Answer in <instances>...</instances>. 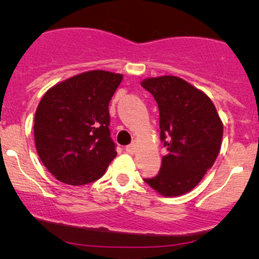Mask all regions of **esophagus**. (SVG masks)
Wrapping results in <instances>:
<instances>
[{"label":"esophagus","mask_w":259,"mask_h":259,"mask_svg":"<svg viewBox=\"0 0 259 259\" xmlns=\"http://www.w3.org/2000/svg\"><path fill=\"white\" fill-rule=\"evenodd\" d=\"M125 150H126V152L127 153H132V154H134L136 152V145L135 144H130V145H127V146L125 147Z\"/></svg>","instance_id":"1"}]
</instances>
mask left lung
Returning a JSON list of instances; mask_svg holds the SVG:
<instances>
[{
  "label": "left lung",
  "mask_w": 259,
  "mask_h": 259,
  "mask_svg": "<svg viewBox=\"0 0 259 259\" xmlns=\"http://www.w3.org/2000/svg\"><path fill=\"white\" fill-rule=\"evenodd\" d=\"M159 109L160 141L167 148L159 173L145 183L165 197L191 191L214 164L223 123L206 94L173 75L145 79Z\"/></svg>",
  "instance_id": "1"
}]
</instances>
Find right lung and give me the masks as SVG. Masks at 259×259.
<instances>
[{
  "mask_svg": "<svg viewBox=\"0 0 259 259\" xmlns=\"http://www.w3.org/2000/svg\"><path fill=\"white\" fill-rule=\"evenodd\" d=\"M121 79V74L91 70L44 95L35 113V145L56 179L74 186L90 184L117 156L108 106Z\"/></svg>",
  "mask_w": 259,
  "mask_h": 259,
  "instance_id": "1",
  "label": "right lung"
}]
</instances>
